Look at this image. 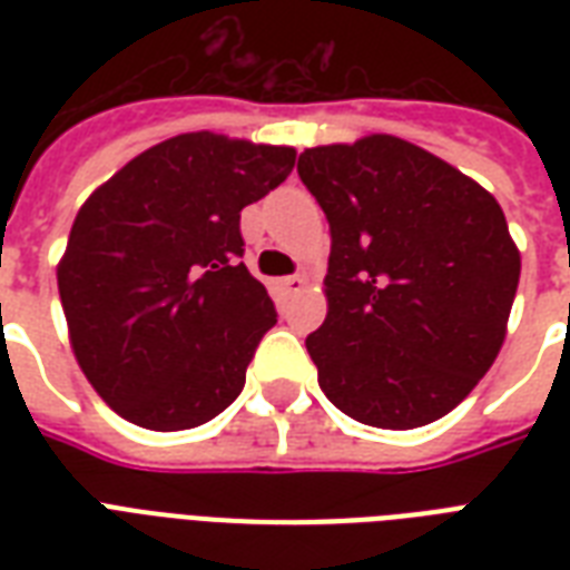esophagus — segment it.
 I'll use <instances>...</instances> for the list:
<instances>
[{
    "label": "esophagus",
    "instance_id": "1",
    "mask_svg": "<svg viewBox=\"0 0 570 570\" xmlns=\"http://www.w3.org/2000/svg\"><path fill=\"white\" fill-rule=\"evenodd\" d=\"M281 286H284V293H298L304 286V275H286L281 277Z\"/></svg>",
    "mask_w": 570,
    "mask_h": 570
}]
</instances>
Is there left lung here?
<instances>
[{"label": "left lung", "mask_w": 570, "mask_h": 570, "mask_svg": "<svg viewBox=\"0 0 570 570\" xmlns=\"http://www.w3.org/2000/svg\"><path fill=\"white\" fill-rule=\"evenodd\" d=\"M298 177L331 227L328 316L304 346L357 423L450 414L503 346L521 254L494 197L416 145L311 147Z\"/></svg>", "instance_id": "1"}]
</instances>
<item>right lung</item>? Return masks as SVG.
I'll use <instances>...</instances> for the list:
<instances>
[{"mask_svg":"<svg viewBox=\"0 0 570 570\" xmlns=\"http://www.w3.org/2000/svg\"><path fill=\"white\" fill-rule=\"evenodd\" d=\"M293 165V147L186 132L85 200L58 295L76 361L124 420L180 432L242 393L277 311L242 263L239 218Z\"/></svg>","mask_w":570,"mask_h":570,"instance_id":"add662e5","label":"right lung"}]
</instances>
